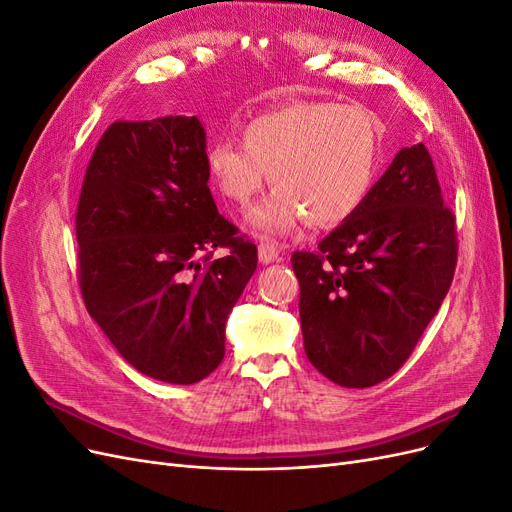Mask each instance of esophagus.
Here are the masks:
<instances>
[{
  "instance_id": "1",
  "label": "esophagus",
  "mask_w": 512,
  "mask_h": 512,
  "mask_svg": "<svg viewBox=\"0 0 512 512\" xmlns=\"http://www.w3.org/2000/svg\"><path fill=\"white\" fill-rule=\"evenodd\" d=\"M277 256H280V250H277V245L267 241V239H260L258 243V260L262 265H269V262H275Z\"/></svg>"
}]
</instances>
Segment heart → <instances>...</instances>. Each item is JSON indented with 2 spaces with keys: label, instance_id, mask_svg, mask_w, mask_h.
I'll return each instance as SVG.
<instances>
[{
  "label": "heart",
  "instance_id": "heart-1",
  "mask_svg": "<svg viewBox=\"0 0 512 512\" xmlns=\"http://www.w3.org/2000/svg\"><path fill=\"white\" fill-rule=\"evenodd\" d=\"M243 147L218 141L207 170L224 198L241 209L269 181L277 188L254 213L265 232H290L305 218L314 228L346 222L376 177L378 134L359 104L299 100L247 119Z\"/></svg>",
  "mask_w": 512,
  "mask_h": 512
}]
</instances>
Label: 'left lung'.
<instances>
[{"label": "left lung", "instance_id": "8db88e82", "mask_svg": "<svg viewBox=\"0 0 512 512\" xmlns=\"http://www.w3.org/2000/svg\"><path fill=\"white\" fill-rule=\"evenodd\" d=\"M309 363L367 389L408 361L457 267L455 215L423 143L401 149L363 205L318 243L294 252Z\"/></svg>", "mask_w": 512, "mask_h": 512}]
</instances>
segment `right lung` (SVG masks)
<instances>
[{
    "label": "right lung",
    "mask_w": 512,
    "mask_h": 512,
    "mask_svg": "<svg viewBox=\"0 0 512 512\" xmlns=\"http://www.w3.org/2000/svg\"><path fill=\"white\" fill-rule=\"evenodd\" d=\"M205 149L196 117L115 121L76 207L89 316L134 369L170 384L222 363L228 314L258 265L256 245L213 203Z\"/></svg>",
    "instance_id": "right-lung-1"
}]
</instances>
